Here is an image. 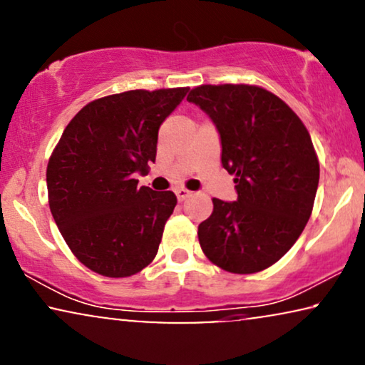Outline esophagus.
<instances>
[{"label":"esophagus","mask_w":365,"mask_h":365,"mask_svg":"<svg viewBox=\"0 0 365 365\" xmlns=\"http://www.w3.org/2000/svg\"><path fill=\"white\" fill-rule=\"evenodd\" d=\"M174 192H176L178 201H184V199L191 196V192H189L187 189H184V187H179V189H176V191H174Z\"/></svg>","instance_id":"esophagus-1"}]
</instances>
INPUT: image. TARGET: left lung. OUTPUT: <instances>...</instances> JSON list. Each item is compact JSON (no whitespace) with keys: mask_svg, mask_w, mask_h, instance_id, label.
I'll return each instance as SVG.
<instances>
[{"mask_svg":"<svg viewBox=\"0 0 365 365\" xmlns=\"http://www.w3.org/2000/svg\"><path fill=\"white\" fill-rule=\"evenodd\" d=\"M187 101L216 126L222 168L237 192L232 202L212 199V214L197 227L202 252L227 272L264 271L311 217L319 184L311 136L282 99L259 86L202 84Z\"/></svg>","mask_w":365,"mask_h":365,"instance_id":"obj_1","label":"left lung"}]
</instances>
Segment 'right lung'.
<instances>
[{"mask_svg":"<svg viewBox=\"0 0 365 365\" xmlns=\"http://www.w3.org/2000/svg\"><path fill=\"white\" fill-rule=\"evenodd\" d=\"M189 88L134 89L86 104L49 158L54 222L79 262L106 277H129L156 257L173 191L138 187L156 161L158 131Z\"/></svg>","mask_w":365,"mask_h":365,"instance_id":"obj_1","label":"right lung"}]
</instances>
